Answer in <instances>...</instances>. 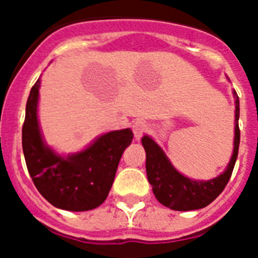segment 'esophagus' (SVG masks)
Returning a JSON list of instances; mask_svg holds the SVG:
<instances>
[{
    "label": "esophagus",
    "instance_id": "obj_1",
    "mask_svg": "<svg viewBox=\"0 0 258 258\" xmlns=\"http://www.w3.org/2000/svg\"><path fill=\"white\" fill-rule=\"evenodd\" d=\"M147 129H149V125H147L146 121H142V120H137L132 125V131H133L136 140H141L143 134L147 132Z\"/></svg>",
    "mask_w": 258,
    "mask_h": 258
}]
</instances>
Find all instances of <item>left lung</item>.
Returning a JSON list of instances; mask_svg holds the SVG:
<instances>
[{
    "label": "left lung",
    "instance_id": "obj_1",
    "mask_svg": "<svg viewBox=\"0 0 258 258\" xmlns=\"http://www.w3.org/2000/svg\"><path fill=\"white\" fill-rule=\"evenodd\" d=\"M235 95V140L234 154L226 170L211 181H194L178 173L166 159L163 150L145 136L142 145L146 151V172L154 195L159 203L173 211H195L209 206L226 187L238 157L240 131H239V97Z\"/></svg>",
    "mask_w": 258,
    "mask_h": 258
}]
</instances>
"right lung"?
<instances>
[{
    "mask_svg": "<svg viewBox=\"0 0 258 258\" xmlns=\"http://www.w3.org/2000/svg\"><path fill=\"white\" fill-rule=\"evenodd\" d=\"M40 79L32 86L22 129L27 169L38 192L56 208L90 211L108 197L122 152L132 143L131 129L109 132L79 154L61 157L46 147L40 133L37 101Z\"/></svg>",
    "mask_w": 258,
    "mask_h": 258,
    "instance_id": "1",
    "label": "right lung"
}]
</instances>
